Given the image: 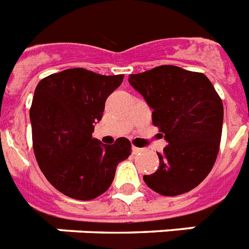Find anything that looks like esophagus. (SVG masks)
<instances>
[{
	"label": "esophagus",
	"instance_id": "1",
	"mask_svg": "<svg viewBox=\"0 0 249 249\" xmlns=\"http://www.w3.org/2000/svg\"><path fill=\"white\" fill-rule=\"evenodd\" d=\"M141 152H143V149H140V148H136V146H132V153H133V154H140Z\"/></svg>",
	"mask_w": 249,
	"mask_h": 249
}]
</instances>
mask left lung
Instances as JSON below:
<instances>
[{
    "instance_id": "obj_1",
    "label": "left lung",
    "mask_w": 249,
    "mask_h": 249,
    "mask_svg": "<svg viewBox=\"0 0 249 249\" xmlns=\"http://www.w3.org/2000/svg\"><path fill=\"white\" fill-rule=\"evenodd\" d=\"M130 86L153 109V125L167 146L157 153L160 167L145 183L166 196L185 194L213 169L220 145L223 103L206 75L160 66L129 75Z\"/></svg>"
}]
</instances>
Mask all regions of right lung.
Here are the masks:
<instances>
[{"label":"right lung","instance_id":"right-lung-1","mask_svg":"<svg viewBox=\"0 0 249 249\" xmlns=\"http://www.w3.org/2000/svg\"><path fill=\"white\" fill-rule=\"evenodd\" d=\"M123 79L70 68L36 86L30 109L36 162L47 181L70 198L91 200L106 193L117 165L130 156L125 137L113 145L92 139L107 97Z\"/></svg>","mask_w":249,"mask_h":249}]
</instances>
